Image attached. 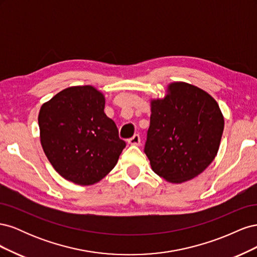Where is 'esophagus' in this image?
<instances>
[{
    "label": "esophagus",
    "instance_id": "34e87169",
    "mask_svg": "<svg viewBox=\"0 0 257 257\" xmlns=\"http://www.w3.org/2000/svg\"><path fill=\"white\" fill-rule=\"evenodd\" d=\"M128 144L132 146H139L141 145V137H139V135H134L128 139Z\"/></svg>",
    "mask_w": 257,
    "mask_h": 257
}]
</instances>
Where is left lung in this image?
<instances>
[{
	"label": "left lung",
	"mask_w": 257,
	"mask_h": 257,
	"mask_svg": "<svg viewBox=\"0 0 257 257\" xmlns=\"http://www.w3.org/2000/svg\"><path fill=\"white\" fill-rule=\"evenodd\" d=\"M145 153L153 172L170 183L197 177L216 157L224 116L205 90L183 81L170 82L162 98H151Z\"/></svg>",
	"instance_id": "1"
}]
</instances>
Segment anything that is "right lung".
I'll list each match as a JSON object with an SVG mask.
<instances>
[{"label":"right lung","mask_w":257,"mask_h":257,"mask_svg":"<svg viewBox=\"0 0 257 257\" xmlns=\"http://www.w3.org/2000/svg\"><path fill=\"white\" fill-rule=\"evenodd\" d=\"M105 100L93 85H74L44 103L38 113L46 157L59 175L78 185L99 182L125 148L104 112Z\"/></svg>","instance_id":"add662e5"}]
</instances>
